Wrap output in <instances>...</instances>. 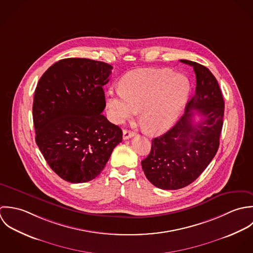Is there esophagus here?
Wrapping results in <instances>:
<instances>
[{"instance_id": "34e87169", "label": "esophagus", "mask_w": 253, "mask_h": 253, "mask_svg": "<svg viewBox=\"0 0 253 253\" xmlns=\"http://www.w3.org/2000/svg\"><path fill=\"white\" fill-rule=\"evenodd\" d=\"M135 135L134 132L129 131V130H124L123 131V140H128L130 138H132Z\"/></svg>"}]
</instances>
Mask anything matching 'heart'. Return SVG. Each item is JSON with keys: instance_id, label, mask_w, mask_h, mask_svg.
<instances>
[{"instance_id": "obj_1", "label": "heart", "mask_w": 253, "mask_h": 253, "mask_svg": "<svg viewBox=\"0 0 253 253\" xmlns=\"http://www.w3.org/2000/svg\"><path fill=\"white\" fill-rule=\"evenodd\" d=\"M190 89L187 76L170 69L133 72L123 78L120 91L107 92V113L112 122L120 124L141 110L142 127L150 134H158L177 121Z\"/></svg>"}]
</instances>
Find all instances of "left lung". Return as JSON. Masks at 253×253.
<instances>
[{"instance_id": "1", "label": "left lung", "mask_w": 253, "mask_h": 253, "mask_svg": "<svg viewBox=\"0 0 253 253\" xmlns=\"http://www.w3.org/2000/svg\"><path fill=\"white\" fill-rule=\"evenodd\" d=\"M194 67L197 87L186 112L169 131L152 141L150 154L142 161L146 177L162 190H178L192 184L205 170L219 148L224 100L219 84L202 64L181 59ZM198 113L202 120L193 122Z\"/></svg>"}]
</instances>
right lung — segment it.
Returning <instances> with one entry per match:
<instances>
[{
    "label": "right lung",
    "instance_id": "add662e5",
    "mask_svg": "<svg viewBox=\"0 0 253 253\" xmlns=\"http://www.w3.org/2000/svg\"><path fill=\"white\" fill-rule=\"evenodd\" d=\"M111 69L102 61L64 58L38 82L33 101L36 144L64 181L77 184L98 177L122 141V130L101 114L102 87Z\"/></svg>",
    "mask_w": 253,
    "mask_h": 253
}]
</instances>
